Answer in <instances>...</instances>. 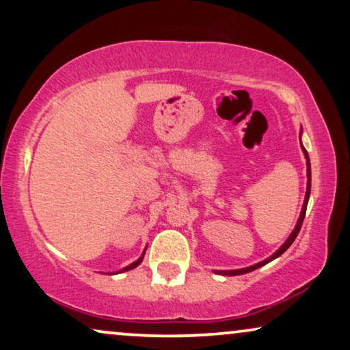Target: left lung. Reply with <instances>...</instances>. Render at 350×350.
Returning <instances> with one entry per match:
<instances>
[{"label":"left lung","instance_id":"8db88e82","mask_svg":"<svg viewBox=\"0 0 350 350\" xmlns=\"http://www.w3.org/2000/svg\"><path fill=\"white\" fill-rule=\"evenodd\" d=\"M300 135H301V131H300ZM300 146L303 150V154H305V159H306V176H308V183H306V194H305V202H303V206H301V213H300V217H298L297 221V226L295 229L292 230V234L288 235L287 240L282 243V246L276 252H273V254L268 257V259L262 260L259 263H254V265L251 267H246V268H238V270H215V273L217 275H222V276H238V275H245V273H250V271H254L257 268H260L263 265H267L268 262L275 260L276 257H280L282 252L288 250V246L292 245L293 241H295V238L298 235V232L301 229V224H303V219H305V215H306V206H308V200H310V194H311V163H310V156H308V151L305 150V146L301 144V139H300Z\"/></svg>","mask_w":350,"mask_h":350}]
</instances>
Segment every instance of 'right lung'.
Returning a JSON list of instances; mask_svg holds the SVG:
<instances>
[{"label": "right lung", "mask_w": 350, "mask_h": 350, "mask_svg": "<svg viewBox=\"0 0 350 350\" xmlns=\"http://www.w3.org/2000/svg\"><path fill=\"white\" fill-rule=\"evenodd\" d=\"M145 251H146V247H145V250H144V252H142V256L139 257V259H137V260H135V262H133V263H131V265H128V267H124V268H123V270H120V271H116V273H123V271H129V270H133V268H135V267H139V265H140V263H142V260H144ZM116 273H112V275H116Z\"/></svg>", "instance_id": "right-lung-1"}]
</instances>
